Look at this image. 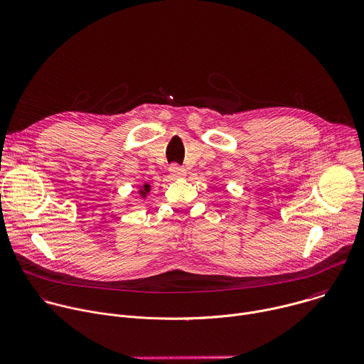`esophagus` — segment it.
Segmentation results:
<instances>
[{
    "label": "esophagus",
    "instance_id": "obj_1",
    "mask_svg": "<svg viewBox=\"0 0 364 364\" xmlns=\"http://www.w3.org/2000/svg\"><path fill=\"white\" fill-rule=\"evenodd\" d=\"M168 173H170V176H171L173 178H183V177H186V174H187V173H186V170H184L183 167L177 166V164L170 166Z\"/></svg>",
    "mask_w": 364,
    "mask_h": 364
}]
</instances>
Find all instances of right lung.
Here are the masks:
<instances>
[{
	"label": "right lung",
	"mask_w": 364,
	"mask_h": 364,
	"mask_svg": "<svg viewBox=\"0 0 364 364\" xmlns=\"http://www.w3.org/2000/svg\"><path fill=\"white\" fill-rule=\"evenodd\" d=\"M149 191H151V184H149V183H144V184L139 186V188H138V193H139V196H141L142 198H145V197L149 194Z\"/></svg>",
	"instance_id": "right-lung-1"
}]
</instances>
